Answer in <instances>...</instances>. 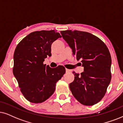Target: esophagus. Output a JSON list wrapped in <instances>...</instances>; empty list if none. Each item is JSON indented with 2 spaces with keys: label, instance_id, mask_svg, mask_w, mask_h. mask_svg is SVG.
<instances>
[{
  "label": "esophagus",
  "instance_id": "obj_1",
  "mask_svg": "<svg viewBox=\"0 0 123 123\" xmlns=\"http://www.w3.org/2000/svg\"><path fill=\"white\" fill-rule=\"evenodd\" d=\"M71 72V70L69 69H66V73H70Z\"/></svg>",
  "mask_w": 123,
  "mask_h": 123
}]
</instances>
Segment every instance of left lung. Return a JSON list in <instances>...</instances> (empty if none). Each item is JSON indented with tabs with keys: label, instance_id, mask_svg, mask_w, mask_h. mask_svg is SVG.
<instances>
[{
	"label": "left lung",
	"instance_id": "8db88e82",
	"mask_svg": "<svg viewBox=\"0 0 123 123\" xmlns=\"http://www.w3.org/2000/svg\"><path fill=\"white\" fill-rule=\"evenodd\" d=\"M77 60H81L84 71L74 73L69 87L75 98L85 105L102 100L111 80V57L108 48L92 34L80 31H61Z\"/></svg>",
	"mask_w": 123,
	"mask_h": 123
}]
</instances>
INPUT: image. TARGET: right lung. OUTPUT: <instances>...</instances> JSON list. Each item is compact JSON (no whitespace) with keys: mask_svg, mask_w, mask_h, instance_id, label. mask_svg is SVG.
<instances>
[{"mask_svg":"<svg viewBox=\"0 0 123 123\" xmlns=\"http://www.w3.org/2000/svg\"><path fill=\"white\" fill-rule=\"evenodd\" d=\"M61 37L54 30L35 31L24 37L15 49L13 75L21 93L30 102L40 103L49 98L65 73L63 66L51 68L43 63L48 55H52V43Z\"/></svg>","mask_w":123,"mask_h":123,"instance_id":"add662e5","label":"right lung"}]
</instances>
